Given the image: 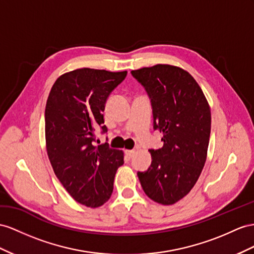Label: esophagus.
Listing matches in <instances>:
<instances>
[{"label": "esophagus", "mask_w": 254, "mask_h": 254, "mask_svg": "<svg viewBox=\"0 0 254 254\" xmlns=\"http://www.w3.org/2000/svg\"><path fill=\"white\" fill-rule=\"evenodd\" d=\"M134 153H135V150H126V155L128 159H131L134 155Z\"/></svg>", "instance_id": "obj_1"}]
</instances>
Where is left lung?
<instances>
[{
  "instance_id": "left-lung-1",
  "label": "left lung",
  "mask_w": 254,
  "mask_h": 254,
  "mask_svg": "<svg viewBox=\"0 0 254 254\" xmlns=\"http://www.w3.org/2000/svg\"><path fill=\"white\" fill-rule=\"evenodd\" d=\"M131 74L150 99L153 128L163 133V147L149 150L151 165L137 176L148 197L173 205L191 191L203 171L210 108L198 83L183 68L157 64Z\"/></svg>"
}]
</instances>
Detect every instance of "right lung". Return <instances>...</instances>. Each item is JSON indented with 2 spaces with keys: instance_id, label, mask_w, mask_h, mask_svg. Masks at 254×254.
Segmentation results:
<instances>
[{
  "instance_id": "obj_1",
  "label": "right lung",
  "mask_w": 254,
  "mask_h": 254,
  "mask_svg": "<svg viewBox=\"0 0 254 254\" xmlns=\"http://www.w3.org/2000/svg\"><path fill=\"white\" fill-rule=\"evenodd\" d=\"M127 71L78 68L61 75L45 109L47 154L57 178L71 197L87 207H100L112 196L123 152L108 142L94 144L95 127L103 126L105 104Z\"/></svg>"
}]
</instances>
